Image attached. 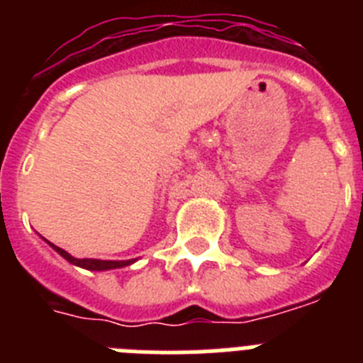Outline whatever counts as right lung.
<instances>
[{"mask_svg":"<svg viewBox=\"0 0 363 363\" xmlns=\"http://www.w3.org/2000/svg\"><path fill=\"white\" fill-rule=\"evenodd\" d=\"M50 247H52L57 255H62L67 262H70V264H74V265H78V267L89 269V271H108V269H120V267H127V265L134 264V259H125V262H111V259H92V258L79 259V258H74V256H70L67 251H63L62 247L52 245V243H50Z\"/></svg>","mask_w":363,"mask_h":363,"instance_id":"right-lung-1","label":"right lung"}]
</instances>
